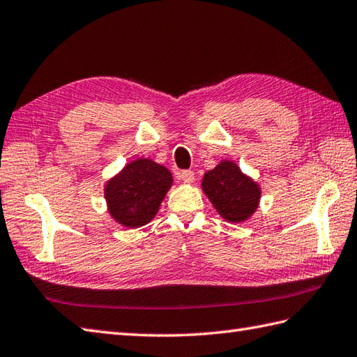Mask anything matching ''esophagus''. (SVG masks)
I'll list each match as a JSON object with an SVG mask.
<instances>
[{
	"label": "esophagus",
	"mask_w": 357,
	"mask_h": 357,
	"mask_svg": "<svg viewBox=\"0 0 357 357\" xmlns=\"http://www.w3.org/2000/svg\"><path fill=\"white\" fill-rule=\"evenodd\" d=\"M179 179L183 181L184 184H193L195 183V173L190 170H184L179 173Z\"/></svg>",
	"instance_id": "34e87169"
}]
</instances>
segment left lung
<instances>
[{
	"label": "left lung",
	"instance_id": "1",
	"mask_svg": "<svg viewBox=\"0 0 357 357\" xmlns=\"http://www.w3.org/2000/svg\"><path fill=\"white\" fill-rule=\"evenodd\" d=\"M201 188L227 222H245L259 208L261 184L231 159H222L215 169L204 173Z\"/></svg>",
	"mask_w": 357,
	"mask_h": 357
}]
</instances>
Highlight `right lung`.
I'll use <instances>...</instances> for the list:
<instances>
[{"mask_svg": "<svg viewBox=\"0 0 357 357\" xmlns=\"http://www.w3.org/2000/svg\"><path fill=\"white\" fill-rule=\"evenodd\" d=\"M173 176L167 167L150 158H136L104 184L109 215L127 229H139L158 213Z\"/></svg>", "mask_w": 357, "mask_h": 357, "instance_id": "1", "label": "right lung"}]
</instances>
